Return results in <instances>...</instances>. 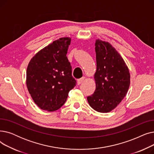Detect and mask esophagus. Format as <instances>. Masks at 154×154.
Returning <instances> with one entry per match:
<instances>
[{"label": "esophagus", "instance_id": "34e87169", "mask_svg": "<svg viewBox=\"0 0 154 154\" xmlns=\"http://www.w3.org/2000/svg\"><path fill=\"white\" fill-rule=\"evenodd\" d=\"M84 79H85V77H82V78H80V79H77V84H78V85H80V84H82V83L84 82Z\"/></svg>", "mask_w": 154, "mask_h": 154}]
</instances>
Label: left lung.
Masks as SVG:
<instances>
[{
  "instance_id": "obj_1",
  "label": "left lung",
  "mask_w": 154,
  "mask_h": 154,
  "mask_svg": "<svg viewBox=\"0 0 154 154\" xmlns=\"http://www.w3.org/2000/svg\"><path fill=\"white\" fill-rule=\"evenodd\" d=\"M95 45L96 88L87 99L95 110L106 113L125 97L130 86V73L122 57L109 42L98 39Z\"/></svg>"
}]
</instances>
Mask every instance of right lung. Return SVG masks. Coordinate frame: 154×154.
Returning <instances> with one entry per match:
<instances>
[{"label": "right lung", "instance_id": "obj_1", "mask_svg": "<svg viewBox=\"0 0 154 154\" xmlns=\"http://www.w3.org/2000/svg\"><path fill=\"white\" fill-rule=\"evenodd\" d=\"M70 41L69 37L55 40L37 53L28 65V91L42 110L60 109L66 101L69 92L76 85L66 56Z\"/></svg>", "mask_w": 154, "mask_h": 154}]
</instances>
